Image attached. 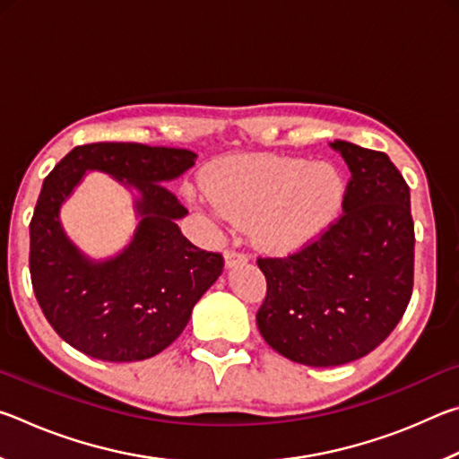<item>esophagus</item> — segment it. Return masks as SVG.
<instances>
[{
	"label": "esophagus",
	"mask_w": 459,
	"mask_h": 459,
	"mask_svg": "<svg viewBox=\"0 0 459 459\" xmlns=\"http://www.w3.org/2000/svg\"><path fill=\"white\" fill-rule=\"evenodd\" d=\"M243 263H247V255L245 253H238V251H227L224 253V265H227V269H232L237 265H243Z\"/></svg>",
	"instance_id": "34e87169"
}]
</instances>
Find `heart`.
I'll list each match as a JSON object with an SVG mask.
<instances>
[{
  "mask_svg": "<svg viewBox=\"0 0 459 459\" xmlns=\"http://www.w3.org/2000/svg\"><path fill=\"white\" fill-rule=\"evenodd\" d=\"M206 188L224 219L251 227L255 243L287 255L316 243L342 212L346 182L325 161L238 155L208 169Z\"/></svg>",
  "mask_w": 459,
  "mask_h": 459,
  "instance_id": "b5f03b06",
  "label": "heart"
}]
</instances>
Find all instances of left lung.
I'll list each match as a JSON object with an SVG mask.
<instances>
[{
	"label": "left lung",
	"instance_id": "1",
	"mask_svg": "<svg viewBox=\"0 0 459 459\" xmlns=\"http://www.w3.org/2000/svg\"><path fill=\"white\" fill-rule=\"evenodd\" d=\"M351 168L344 214L299 253L259 259L267 344L306 367H340L385 342L413 291L415 229L409 186L388 155L336 139Z\"/></svg>",
	"mask_w": 459,
	"mask_h": 459
}]
</instances>
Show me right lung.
Listing matches in <instances>:
<instances>
[{"mask_svg": "<svg viewBox=\"0 0 459 459\" xmlns=\"http://www.w3.org/2000/svg\"><path fill=\"white\" fill-rule=\"evenodd\" d=\"M196 153L143 143L74 147L46 176L30 222V275L54 332L105 362L160 354L180 336L196 301L221 277L219 253L200 251L178 229L188 211L168 184ZM87 171H103L134 192L138 227L130 245L91 260L64 232L59 208Z\"/></svg>", "mask_w": 459, "mask_h": 459, "instance_id": "right-lung-1", "label": "right lung"}]
</instances>
